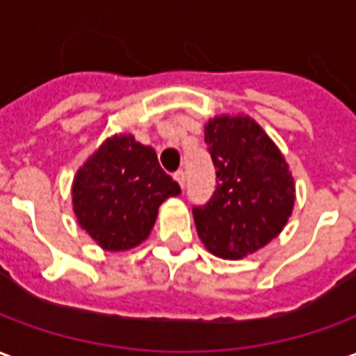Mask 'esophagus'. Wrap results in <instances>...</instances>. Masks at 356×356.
Masks as SVG:
<instances>
[{
	"label": "esophagus",
	"instance_id": "esophagus-1",
	"mask_svg": "<svg viewBox=\"0 0 356 356\" xmlns=\"http://www.w3.org/2000/svg\"><path fill=\"white\" fill-rule=\"evenodd\" d=\"M173 177H175V181H177L179 185H181V188H183V186H185V181H186L185 171H177V173H175V175H173Z\"/></svg>",
	"mask_w": 356,
	"mask_h": 356
}]
</instances>
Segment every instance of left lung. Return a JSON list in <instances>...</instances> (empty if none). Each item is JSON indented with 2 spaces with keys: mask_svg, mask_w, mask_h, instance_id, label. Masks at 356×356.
<instances>
[{
  "mask_svg": "<svg viewBox=\"0 0 356 356\" xmlns=\"http://www.w3.org/2000/svg\"><path fill=\"white\" fill-rule=\"evenodd\" d=\"M206 145L217 186L193 216L202 244L223 259H242L276 238L296 202L293 177L282 152L250 116H216Z\"/></svg>",
  "mask_w": 356,
  "mask_h": 356,
  "instance_id": "obj_1",
  "label": "left lung"
}]
</instances>
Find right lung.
<instances>
[{
	"label": "right lung",
	"instance_id": "add662e5",
	"mask_svg": "<svg viewBox=\"0 0 356 356\" xmlns=\"http://www.w3.org/2000/svg\"><path fill=\"white\" fill-rule=\"evenodd\" d=\"M179 193L154 148L133 135H114L76 173L74 213L102 250L124 252L148 238L160 204Z\"/></svg>",
	"mask_w": 356,
	"mask_h": 356
}]
</instances>
